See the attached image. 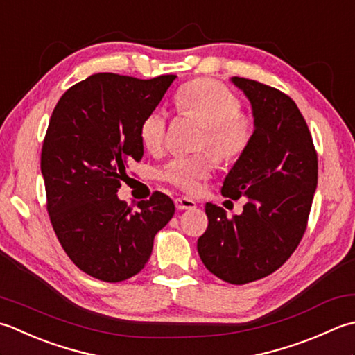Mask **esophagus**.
Returning <instances> with one entry per match:
<instances>
[{"mask_svg":"<svg viewBox=\"0 0 355 355\" xmlns=\"http://www.w3.org/2000/svg\"><path fill=\"white\" fill-rule=\"evenodd\" d=\"M175 205L178 209H194L196 208V202L188 198H176Z\"/></svg>","mask_w":355,"mask_h":355,"instance_id":"34e87169","label":"esophagus"}]
</instances>
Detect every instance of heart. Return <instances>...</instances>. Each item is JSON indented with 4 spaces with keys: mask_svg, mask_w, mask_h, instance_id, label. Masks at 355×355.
I'll return each mask as SVG.
<instances>
[{
    "mask_svg": "<svg viewBox=\"0 0 355 355\" xmlns=\"http://www.w3.org/2000/svg\"><path fill=\"white\" fill-rule=\"evenodd\" d=\"M176 105L180 112L196 116L207 127L204 146L222 161H233L248 148L254 133L252 121L241 113V101L228 87L213 79H198L178 92ZM167 113L155 108L142 119L139 136L151 153H159L167 139ZM216 168L211 155L176 156L165 165L162 178L185 193H198L202 180Z\"/></svg>",
    "mask_w": 355,
    "mask_h": 355,
    "instance_id": "heart-1",
    "label": "heart"
}]
</instances>
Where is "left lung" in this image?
<instances>
[{"mask_svg": "<svg viewBox=\"0 0 355 355\" xmlns=\"http://www.w3.org/2000/svg\"><path fill=\"white\" fill-rule=\"evenodd\" d=\"M251 104L254 133L223 180L222 194L247 198L227 218L208 202V228L198 252L209 272L243 285L279 270L302 241L317 188V155L294 101L274 87L231 78Z\"/></svg>", "mask_w": 355, "mask_h": 355, "instance_id": "left-lung-1", "label": "left lung"}]
</instances>
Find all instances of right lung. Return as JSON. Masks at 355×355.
Masks as SVG:
<instances>
[{"instance_id": "right-lung-1", "label": "right lung", "mask_w": 355, "mask_h": 355, "mask_svg": "<svg viewBox=\"0 0 355 355\" xmlns=\"http://www.w3.org/2000/svg\"><path fill=\"white\" fill-rule=\"evenodd\" d=\"M175 79L92 75L64 93L50 118L41 153L47 211L64 251L92 277H133L175 214L161 191L137 202V211L118 198L128 162L144 156L141 122Z\"/></svg>"}]
</instances>
